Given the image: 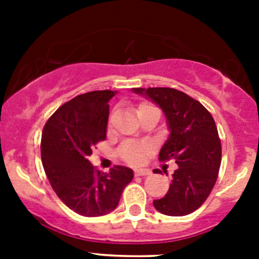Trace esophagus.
<instances>
[{"label": "esophagus", "mask_w": 259, "mask_h": 259, "mask_svg": "<svg viewBox=\"0 0 259 259\" xmlns=\"http://www.w3.org/2000/svg\"><path fill=\"white\" fill-rule=\"evenodd\" d=\"M152 174V171L148 170V168H136L135 170V175L136 176H148Z\"/></svg>", "instance_id": "34e87169"}]
</instances>
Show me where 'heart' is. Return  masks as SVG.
Returning a JSON list of instances; mask_svg holds the SVG:
<instances>
[{
    "label": "heart",
    "mask_w": 259,
    "mask_h": 259,
    "mask_svg": "<svg viewBox=\"0 0 259 259\" xmlns=\"http://www.w3.org/2000/svg\"><path fill=\"white\" fill-rule=\"evenodd\" d=\"M145 106H152V105H140V107ZM152 144L139 140H128L122 145V148L119 150V155H120V158H122L124 162H127V163L134 164V166H139V164H143L144 162L146 161V158H148V155L152 153Z\"/></svg>",
    "instance_id": "heart-1"
}]
</instances>
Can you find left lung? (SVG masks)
<instances>
[{
  "instance_id": "1",
  "label": "left lung",
  "mask_w": 259,
  "mask_h": 259,
  "mask_svg": "<svg viewBox=\"0 0 259 259\" xmlns=\"http://www.w3.org/2000/svg\"><path fill=\"white\" fill-rule=\"evenodd\" d=\"M163 111L170 136L159 152L161 161L174 159L170 188L153 201L164 215L183 217L197 210L209 197L218 178L222 145L211 114L194 98L174 88H134ZM161 174V170H154Z\"/></svg>"
}]
</instances>
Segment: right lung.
<instances>
[{"label": "right lung", "mask_w": 259, "mask_h": 259, "mask_svg": "<svg viewBox=\"0 0 259 259\" xmlns=\"http://www.w3.org/2000/svg\"><path fill=\"white\" fill-rule=\"evenodd\" d=\"M114 91H93L62 105L44 125L41 161L52 188L66 206L84 217H101L118 206L134 171L114 166L109 172L89 162L93 146L106 139L109 101Z\"/></svg>", "instance_id": "obj_1"}]
</instances>
